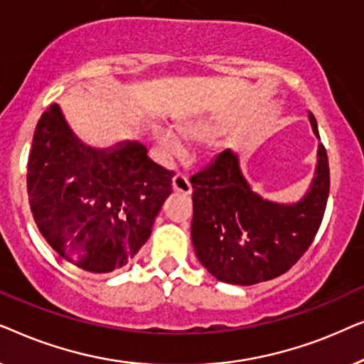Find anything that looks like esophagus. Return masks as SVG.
I'll return each instance as SVG.
<instances>
[{
	"instance_id": "esophagus-1",
	"label": "esophagus",
	"mask_w": 364,
	"mask_h": 364,
	"mask_svg": "<svg viewBox=\"0 0 364 364\" xmlns=\"http://www.w3.org/2000/svg\"><path fill=\"white\" fill-rule=\"evenodd\" d=\"M172 187H173V191H176L177 193H182V196H191L192 193L191 182H188V178L186 176H182V173H177V176L173 177Z\"/></svg>"
}]
</instances>
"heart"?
I'll return each mask as SVG.
<instances>
[{
	"instance_id": "obj_1",
	"label": "heart",
	"mask_w": 364,
	"mask_h": 364,
	"mask_svg": "<svg viewBox=\"0 0 364 364\" xmlns=\"http://www.w3.org/2000/svg\"><path fill=\"white\" fill-rule=\"evenodd\" d=\"M178 132L183 139L187 141H197V142H207L213 141L218 136H222L225 132V126L217 121H208V119H200V121H188L181 124L178 127ZM156 141L161 144L164 149L171 152H178L182 149V142L176 134L171 131H164V129H159L156 131Z\"/></svg>"
}]
</instances>
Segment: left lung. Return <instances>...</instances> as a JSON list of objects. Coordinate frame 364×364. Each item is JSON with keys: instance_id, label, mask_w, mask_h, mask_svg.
<instances>
[{"instance_id": "left-lung-1", "label": "left lung", "mask_w": 364, "mask_h": 364, "mask_svg": "<svg viewBox=\"0 0 364 364\" xmlns=\"http://www.w3.org/2000/svg\"><path fill=\"white\" fill-rule=\"evenodd\" d=\"M313 134L316 119L308 112ZM192 243L198 262L217 280L255 285L288 272L311 245L330 193V167L318 144L315 176L298 202L268 200L252 191L230 149L191 177Z\"/></svg>"}]
</instances>
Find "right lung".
I'll return each instance as SVG.
<instances>
[{
	"mask_svg": "<svg viewBox=\"0 0 364 364\" xmlns=\"http://www.w3.org/2000/svg\"><path fill=\"white\" fill-rule=\"evenodd\" d=\"M172 177L139 141L84 144L51 104L34 131L26 182L33 217L54 252L81 270L109 273L151 237Z\"/></svg>",
	"mask_w": 364,
	"mask_h": 364,
	"instance_id": "obj_1",
	"label": "right lung"
}]
</instances>
